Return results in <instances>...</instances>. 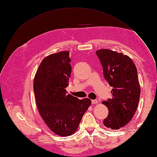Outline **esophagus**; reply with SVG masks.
Returning a JSON list of instances; mask_svg holds the SVG:
<instances>
[{
	"mask_svg": "<svg viewBox=\"0 0 157 157\" xmlns=\"http://www.w3.org/2000/svg\"><path fill=\"white\" fill-rule=\"evenodd\" d=\"M98 103V100H96V99H93V100H92V104H96Z\"/></svg>",
	"mask_w": 157,
	"mask_h": 157,
	"instance_id": "34e87169",
	"label": "esophagus"
}]
</instances>
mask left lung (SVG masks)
I'll return each instance as SVG.
<instances>
[{"label": "left lung", "instance_id": "obj_1", "mask_svg": "<svg viewBox=\"0 0 157 157\" xmlns=\"http://www.w3.org/2000/svg\"><path fill=\"white\" fill-rule=\"evenodd\" d=\"M103 70V76L113 87V98L102 102L109 109L103 121L107 128L118 130L126 125L138 106L140 86L137 69L129 56L109 49L96 52Z\"/></svg>", "mask_w": 157, "mask_h": 157}]
</instances>
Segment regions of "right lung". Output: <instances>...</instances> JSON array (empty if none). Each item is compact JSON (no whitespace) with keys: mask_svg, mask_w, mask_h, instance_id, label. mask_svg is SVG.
Here are the masks:
<instances>
[{"mask_svg":"<svg viewBox=\"0 0 157 157\" xmlns=\"http://www.w3.org/2000/svg\"><path fill=\"white\" fill-rule=\"evenodd\" d=\"M69 52L46 56L37 69L33 82L36 107L42 119L57 135L73 134L92 103L67 94L71 73Z\"/></svg>","mask_w":157,"mask_h":157,"instance_id":"add662e5","label":"right lung"}]
</instances>
